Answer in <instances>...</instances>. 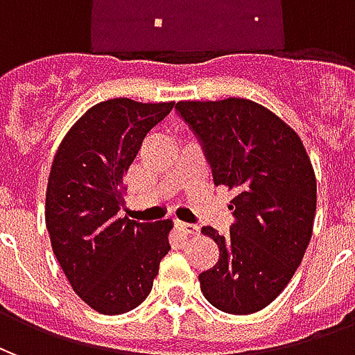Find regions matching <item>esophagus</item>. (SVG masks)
I'll return each instance as SVG.
<instances>
[{
    "mask_svg": "<svg viewBox=\"0 0 355 355\" xmlns=\"http://www.w3.org/2000/svg\"><path fill=\"white\" fill-rule=\"evenodd\" d=\"M175 226H177V230L182 232L184 236H196V234L200 232V228H198L196 224H190V223H180V220H177Z\"/></svg>",
    "mask_w": 355,
    "mask_h": 355,
    "instance_id": "34e87169",
    "label": "esophagus"
}]
</instances>
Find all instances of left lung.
Listing matches in <instances>:
<instances>
[{"mask_svg":"<svg viewBox=\"0 0 355 355\" xmlns=\"http://www.w3.org/2000/svg\"><path fill=\"white\" fill-rule=\"evenodd\" d=\"M175 108L200 139L215 186L234 190L230 234L201 230L220 251L200 274L201 293L226 313L259 312L287 287L312 238V162L297 132L253 101H180Z\"/></svg>","mask_w":355,"mask_h":355,"instance_id":"8db88e82","label":"left lung"}]
</instances>
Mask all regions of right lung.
I'll use <instances>...</instances> for the list:
<instances>
[{"label":"right lung","mask_w":355,"mask_h":355,"mask_svg":"<svg viewBox=\"0 0 355 355\" xmlns=\"http://www.w3.org/2000/svg\"><path fill=\"white\" fill-rule=\"evenodd\" d=\"M173 106L131 98L94 104L66 132L51 165L45 223L53 253L78 297L106 315L129 312L150 295L171 249L169 218L137 223L117 213L125 207L123 175Z\"/></svg>","instance_id":"add662e5"}]
</instances>
